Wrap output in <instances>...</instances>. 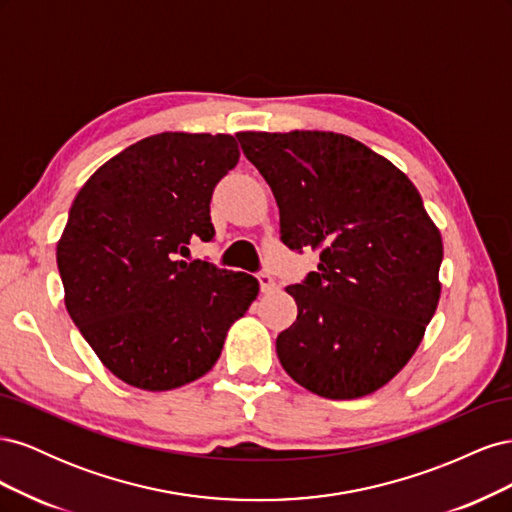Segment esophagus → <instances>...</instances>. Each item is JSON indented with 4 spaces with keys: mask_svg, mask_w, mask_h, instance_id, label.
I'll list each match as a JSON object with an SVG mask.
<instances>
[{
    "mask_svg": "<svg viewBox=\"0 0 512 512\" xmlns=\"http://www.w3.org/2000/svg\"><path fill=\"white\" fill-rule=\"evenodd\" d=\"M258 284H260V290L265 292V294L275 290V280H273L269 273H258Z\"/></svg>",
    "mask_w": 512,
    "mask_h": 512,
    "instance_id": "1",
    "label": "esophagus"
}]
</instances>
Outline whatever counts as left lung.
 <instances>
[{"label": "left lung", "instance_id": "left-lung-1", "mask_svg": "<svg viewBox=\"0 0 512 512\" xmlns=\"http://www.w3.org/2000/svg\"><path fill=\"white\" fill-rule=\"evenodd\" d=\"M280 207L282 241L320 254L286 288L299 307L275 350L286 374L327 399L393 380L440 301L442 237L406 173L346 134L241 132Z\"/></svg>", "mask_w": 512, "mask_h": 512}]
</instances>
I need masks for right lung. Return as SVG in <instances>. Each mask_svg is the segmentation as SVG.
Returning <instances> with one entry per match:
<instances>
[{"label": "right lung", "mask_w": 512, "mask_h": 512, "mask_svg": "<svg viewBox=\"0 0 512 512\" xmlns=\"http://www.w3.org/2000/svg\"><path fill=\"white\" fill-rule=\"evenodd\" d=\"M239 162L230 134L162 132L102 164L76 194L57 241L70 318L113 376L143 391L198 380L220 359L258 280L205 260L215 183Z\"/></svg>", "instance_id": "obj_1"}]
</instances>
